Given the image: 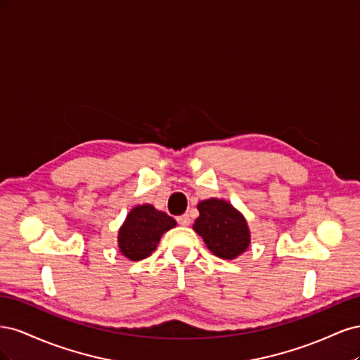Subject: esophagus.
<instances>
[{"label": "esophagus", "instance_id": "obj_1", "mask_svg": "<svg viewBox=\"0 0 360 360\" xmlns=\"http://www.w3.org/2000/svg\"><path fill=\"white\" fill-rule=\"evenodd\" d=\"M177 222L181 226H189L191 225V216L189 214H181V216L177 217Z\"/></svg>", "mask_w": 360, "mask_h": 360}]
</instances>
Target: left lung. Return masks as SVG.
Listing matches in <instances>:
<instances>
[{
	"mask_svg": "<svg viewBox=\"0 0 360 360\" xmlns=\"http://www.w3.org/2000/svg\"><path fill=\"white\" fill-rule=\"evenodd\" d=\"M200 216L193 231L202 237L212 254L224 259L242 255L250 245V231L245 216L225 200L209 198L198 202Z\"/></svg>",
	"mask_w": 360,
	"mask_h": 360,
	"instance_id": "1",
	"label": "left lung"
}]
</instances>
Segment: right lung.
<instances>
[{"label":"right lung","mask_w":360,"mask_h":360,"mask_svg":"<svg viewBox=\"0 0 360 360\" xmlns=\"http://www.w3.org/2000/svg\"><path fill=\"white\" fill-rule=\"evenodd\" d=\"M177 222L171 216L158 210L151 204L135 205L120 226L118 249L130 261H139L156 250L160 237Z\"/></svg>","instance_id":"add662e5"}]
</instances>
